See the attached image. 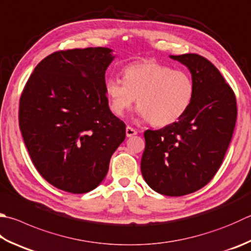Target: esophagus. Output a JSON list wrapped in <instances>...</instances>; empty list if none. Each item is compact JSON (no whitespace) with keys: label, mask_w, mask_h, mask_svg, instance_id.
I'll use <instances>...</instances> for the list:
<instances>
[{"label":"esophagus","mask_w":251,"mask_h":251,"mask_svg":"<svg viewBox=\"0 0 251 251\" xmlns=\"http://www.w3.org/2000/svg\"><path fill=\"white\" fill-rule=\"evenodd\" d=\"M126 134L127 138H131V136L138 134V131H136L135 129H133V127H132V126H127L126 129Z\"/></svg>","instance_id":"34e87169"}]
</instances>
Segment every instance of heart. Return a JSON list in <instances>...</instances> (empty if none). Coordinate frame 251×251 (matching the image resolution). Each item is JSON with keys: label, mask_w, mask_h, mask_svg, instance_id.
<instances>
[{"label": "heart", "mask_w": 251, "mask_h": 251, "mask_svg": "<svg viewBox=\"0 0 251 251\" xmlns=\"http://www.w3.org/2000/svg\"><path fill=\"white\" fill-rule=\"evenodd\" d=\"M105 94L111 111L122 116L136 98L138 112L151 125L165 126L180 119L191 106L195 82L186 71L146 60L124 69V79H106Z\"/></svg>", "instance_id": "heart-1"}]
</instances>
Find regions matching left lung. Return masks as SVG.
Listing matches in <instances>:
<instances>
[{"mask_svg":"<svg viewBox=\"0 0 251 251\" xmlns=\"http://www.w3.org/2000/svg\"><path fill=\"white\" fill-rule=\"evenodd\" d=\"M170 58L190 71L195 96L177 122L144 132L141 172L154 191L181 197L215 176L233 136L237 105L233 89L209 60L196 53Z\"/></svg>","mask_w":251,"mask_h":251,"instance_id":"obj_1","label":"left lung"}]
</instances>
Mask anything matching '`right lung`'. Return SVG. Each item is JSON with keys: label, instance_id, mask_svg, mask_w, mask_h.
<instances>
[{"label": "right lung", "instance_id": "add662e5", "mask_svg": "<svg viewBox=\"0 0 251 251\" xmlns=\"http://www.w3.org/2000/svg\"><path fill=\"white\" fill-rule=\"evenodd\" d=\"M109 48L60 50L41 61L24 87L20 127L36 169L52 186L71 193L95 189L126 125L110 111L105 73Z\"/></svg>", "mask_w": 251, "mask_h": 251}]
</instances>
